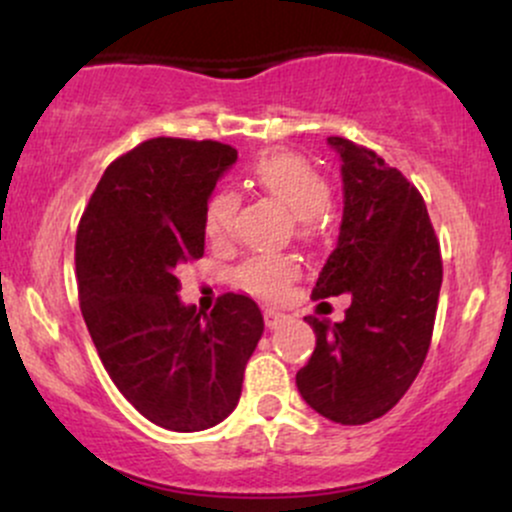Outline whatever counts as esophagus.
Returning <instances> with one entry per match:
<instances>
[{"label": "esophagus", "mask_w": 512, "mask_h": 512, "mask_svg": "<svg viewBox=\"0 0 512 512\" xmlns=\"http://www.w3.org/2000/svg\"><path fill=\"white\" fill-rule=\"evenodd\" d=\"M286 322V315L279 313V310H264V325L269 327V330H276V327H281Z\"/></svg>", "instance_id": "esophagus-1"}]
</instances>
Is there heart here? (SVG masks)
I'll use <instances>...</instances> for the list:
<instances>
[{"label": "heart", "instance_id": "obj_1", "mask_svg": "<svg viewBox=\"0 0 512 512\" xmlns=\"http://www.w3.org/2000/svg\"><path fill=\"white\" fill-rule=\"evenodd\" d=\"M248 178L257 190L291 209L298 236L315 238L322 231L330 204V185L305 158L286 151L262 154L250 166ZM238 209L240 197L236 190L221 187L211 192L204 204V233L216 243L231 238ZM296 274L298 262L286 255H252L236 272L238 284L245 291L267 301L284 296Z\"/></svg>", "mask_w": 512, "mask_h": 512}]
</instances>
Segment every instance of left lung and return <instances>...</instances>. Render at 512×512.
<instances>
[{"mask_svg":"<svg viewBox=\"0 0 512 512\" xmlns=\"http://www.w3.org/2000/svg\"><path fill=\"white\" fill-rule=\"evenodd\" d=\"M342 156L344 219L313 301L349 293L342 322L308 315L317 342L296 373L317 414L361 426L390 411L424 366L443 260L424 197L373 149L327 139Z\"/></svg>","mask_w":512,"mask_h":512,"instance_id":"8db88e82","label":"left lung"}]
</instances>
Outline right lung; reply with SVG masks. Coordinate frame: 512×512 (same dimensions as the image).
Here are the masks:
<instances>
[{
    "mask_svg": "<svg viewBox=\"0 0 512 512\" xmlns=\"http://www.w3.org/2000/svg\"><path fill=\"white\" fill-rule=\"evenodd\" d=\"M236 158L211 139H146L105 168L76 231L98 356L127 402L168 431H204L236 409L264 332L248 296L223 293L209 315L178 298L180 267L204 255V204Z\"/></svg>",
    "mask_w": 512,
    "mask_h": 512,
    "instance_id": "right-lung-1",
    "label": "right lung"
}]
</instances>
